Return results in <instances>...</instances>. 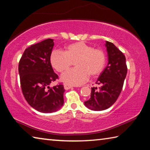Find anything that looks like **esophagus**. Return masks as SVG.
<instances>
[{
	"label": "esophagus",
	"mask_w": 150,
	"mask_h": 150,
	"mask_svg": "<svg viewBox=\"0 0 150 150\" xmlns=\"http://www.w3.org/2000/svg\"><path fill=\"white\" fill-rule=\"evenodd\" d=\"M63 86H64V88L65 90H68V89H70V88H73L71 85L67 84V83H64V84H63Z\"/></svg>",
	"instance_id": "esophagus-1"
}]
</instances>
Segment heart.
Segmentation results:
<instances>
[{"label": "heart", "instance_id": "obj_1", "mask_svg": "<svg viewBox=\"0 0 150 150\" xmlns=\"http://www.w3.org/2000/svg\"><path fill=\"white\" fill-rule=\"evenodd\" d=\"M77 67L68 70L61 77L63 81L72 85H80L89 75L95 77L100 75L105 67L106 55L100 49H95L83 42L73 43L65 47V51L54 50L50 56L52 67L58 72L69 69L75 61Z\"/></svg>", "mask_w": 150, "mask_h": 150}]
</instances>
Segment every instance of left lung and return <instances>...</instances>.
<instances>
[{
    "label": "left lung",
    "instance_id": "1",
    "mask_svg": "<svg viewBox=\"0 0 150 150\" xmlns=\"http://www.w3.org/2000/svg\"><path fill=\"white\" fill-rule=\"evenodd\" d=\"M108 64L100 73L96 84L101 85L91 88V98L84 103L90 110H104L108 108L117 100L122 89L127 73L126 57L112 43L106 41Z\"/></svg>",
    "mask_w": 150,
    "mask_h": 150
}]
</instances>
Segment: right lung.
<instances>
[{"mask_svg":"<svg viewBox=\"0 0 150 150\" xmlns=\"http://www.w3.org/2000/svg\"><path fill=\"white\" fill-rule=\"evenodd\" d=\"M54 40L47 39L26 48L18 65L20 85L28 103L43 113H52L64 103L63 85L50 88L58 78L50 62Z\"/></svg>","mask_w":150,"mask_h":150,"instance_id":"right-lung-1","label":"right lung"}]
</instances>
